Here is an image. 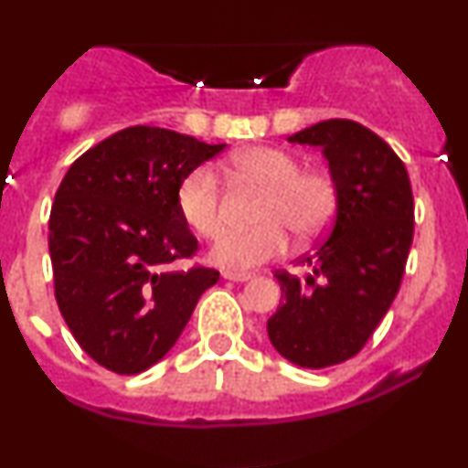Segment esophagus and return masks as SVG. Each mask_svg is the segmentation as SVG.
<instances>
[{
	"mask_svg": "<svg viewBox=\"0 0 468 468\" xmlns=\"http://www.w3.org/2000/svg\"><path fill=\"white\" fill-rule=\"evenodd\" d=\"M222 277L230 279V282H249V279H252L250 272H239V271H224Z\"/></svg>",
	"mask_w": 468,
	"mask_h": 468,
	"instance_id": "esophagus-1",
	"label": "esophagus"
}]
</instances>
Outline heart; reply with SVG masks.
Returning a JSON list of instances; mask_svg holds the SVG:
<instances>
[{"instance_id":"obj_1","label":"heart","mask_w":468,"mask_h":468,"mask_svg":"<svg viewBox=\"0 0 468 468\" xmlns=\"http://www.w3.org/2000/svg\"><path fill=\"white\" fill-rule=\"evenodd\" d=\"M229 171L235 180L264 186L257 208L260 227L230 230L213 246L211 261L222 268L244 271L260 266L288 249V231L310 239L335 216L336 185L327 171L302 169L294 154L279 147H249L233 154ZM180 218L200 238L216 239L227 229L222 185L211 166L191 169L176 191Z\"/></svg>"}]
</instances>
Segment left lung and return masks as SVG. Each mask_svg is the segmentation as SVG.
<instances>
[{
    "mask_svg": "<svg viewBox=\"0 0 468 468\" xmlns=\"http://www.w3.org/2000/svg\"><path fill=\"white\" fill-rule=\"evenodd\" d=\"M288 141L321 147L336 213L327 239L299 261L310 275L277 271L283 302L268 338L290 363L321 369L361 352L388 314L411 249L413 196L402 160L361 122L332 118Z\"/></svg>",
    "mask_w": 468,
    "mask_h": 468,
    "instance_id": "obj_1",
    "label": "left lung"
}]
</instances>
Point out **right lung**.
<instances>
[{"mask_svg":"<svg viewBox=\"0 0 468 468\" xmlns=\"http://www.w3.org/2000/svg\"><path fill=\"white\" fill-rule=\"evenodd\" d=\"M227 144L136 125L68 169L50 211V260L63 319L88 356L116 374L149 369L176 346L219 272L169 271L197 250L176 207L191 169Z\"/></svg>","mask_w":468,"mask_h":468,"instance_id":"right-lung-1","label":"right lung"}]
</instances>
